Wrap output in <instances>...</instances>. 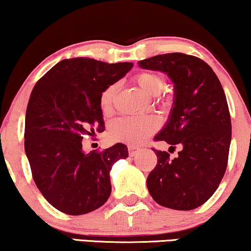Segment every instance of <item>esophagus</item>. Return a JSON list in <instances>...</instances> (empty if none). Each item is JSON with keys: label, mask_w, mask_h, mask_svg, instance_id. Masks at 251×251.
<instances>
[{"label": "esophagus", "mask_w": 251, "mask_h": 251, "mask_svg": "<svg viewBox=\"0 0 251 251\" xmlns=\"http://www.w3.org/2000/svg\"><path fill=\"white\" fill-rule=\"evenodd\" d=\"M139 147H137V146H129L128 147V151H129V155L130 156H135L137 153L139 152Z\"/></svg>", "instance_id": "obj_1"}]
</instances>
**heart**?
<instances>
[{
	"mask_svg": "<svg viewBox=\"0 0 251 251\" xmlns=\"http://www.w3.org/2000/svg\"><path fill=\"white\" fill-rule=\"evenodd\" d=\"M135 80L142 90L152 97L159 96L163 91L164 80L160 74L154 72H142L135 76ZM118 91V84L113 83L105 88L99 97V106L102 113L108 114L112 111ZM157 128V121L152 116H122L114 120L109 126L112 138L130 145H138L152 135Z\"/></svg>",
	"mask_w": 251,
	"mask_h": 251,
	"instance_id": "heart-1",
	"label": "heart"
}]
</instances>
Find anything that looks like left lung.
Wrapping results in <instances>:
<instances>
[{"label":"left lung","mask_w":251,"mask_h":251,"mask_svg":"<svg viewBox=\"0 0 251 251\" xmlns=\"http://www.w3.org/2000/svg\"><path fill=\"white\" fill-rule=\"evenodd\" d=\"M138 64L163 72L174 82V106L154 139L170 149L180 147L175 159L153 150L157 163L147 177V188L163 207L192 210L215 193L227 167L232 125L225 92L212 68L191 54H157Z\"/></svg>","instance_id":"1"}]
</instances>
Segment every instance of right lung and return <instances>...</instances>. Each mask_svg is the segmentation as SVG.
Instances as JSON below:
<instances>
[{
  "label": "right lung",
  "instance_id": "obj_1",
  "mask_svg": "<svg viewBox=\"0 0 251 251\" xmlns=\"http://www.w3.org/2000/svg\"><path fill=\"white\" fill-rule=\"evenodd\" d=\"M132 66L83 57L64 59L33 88L26 109L25 152L37 188L64 214H88L111 195L109 171L116 161L128 157V147L118 143L84 153L82 140L104 130L100 94Z\"/></svg>",
  "mask_w": 251,
  "mask_h": 251
}]
</instances>
